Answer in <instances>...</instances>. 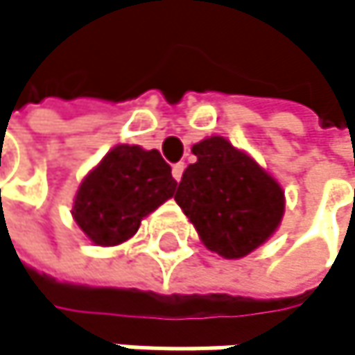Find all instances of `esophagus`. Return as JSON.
I'll return each mask as SVG.
<instances>
[{
    "label": "esophagus",
    "instance_id": "34e87169",
    "mask_svg": "<svg viewBox=\"0 0 355 355\" xmlns=\"http://www.w3.org/2000/svg\"><path fill=\"white\" fill-rule=\"evenodd\" d=\"M184 169H186V165H184V163H175V165H173V169H171V175H173V180H175V182H180V180H182V175H184Z\"/></svg>",
    "mask_w": 355,
    "mask_h": 355
}]
</instances>
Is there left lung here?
Here are the masks:
<instances>
[{
    "mask_svg": "<svg viewBox=\"0 0 355 355\" xmlns=\"http://www.w3.org/2000/svg\"><path fill=\"white\" fill-rule=\"evenodd\" d=\"M175 202L210 251L239 259L263 245L284 216L282 186L245 151L223 137L192 147Z\"/></svg>",
    "mask_w": 355,
    "mask_h": 355,
    "instance_id": "8db88e82",
    "label": "left lung"
}]
</instances>
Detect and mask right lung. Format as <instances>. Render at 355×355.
<instances>
[{
    "mask_svg": "<svg viewBox=\"0 0 355 355\" xmlns=\"http://www.w3.org/2000/svg\"><path fill=\"white\" fill-rule=\"evenodd\" d=\"M171 167L157 149L116 145L81 182L73 218L92 243L112 247L128 241L141 220L175 192Z\"/></svg>",
    "mask_w": 355,
    "mask_h": 355,
    "instance_id": "1",
    "label": "right lung"
}]
</instances>
